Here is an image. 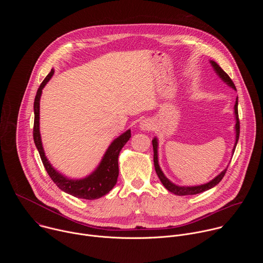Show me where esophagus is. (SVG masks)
I'll return each mask as SVG.
<instances>
[{"label":"esophagus","instance_id":"obj_1","mask_svg":"<svg viewBox=\"0 0 263 263\" xmlns=\"http://www.w3.org/2000/svg\"><path fill=\"white\" fill-rule=\"evenodd\" d=\"M140 129L143 131H149L153 129V123L149 120H143L140 123Z\"/></svg>","mask_w":263,"mask_h":263}]
</instances>
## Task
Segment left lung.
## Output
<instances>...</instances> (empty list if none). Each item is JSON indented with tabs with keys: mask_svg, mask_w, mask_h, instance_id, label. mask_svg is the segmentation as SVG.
Returning <instances> with one entry per match:
<instances>
[{
	"mask_svg": "<svg viewBox=\"0 0 263 263\" xmlns=\"http://www.w3.org/2000/svg\"><path fill=\"white\" fill-rule=\"evenodd\" d=\"M211 64H212V66L214 67V69H215V71L217 72L218 76L221 78V80L226 82L227 84H229L232 88H234V89L236 90V87H235V85H234L232 79L228 76V73H227L226 71H224V70H222L221 67H220L216 62L211 61ZM237 106H238V100L236 99V103H235V106H234L235 116H236V126H235V129H236V141H235L234 148H235V146H236V144H237V141H238V138H239V130H240V127H239V126H240V125H239V118H238V107H237ZM152 143H153V148H154V166H155V171H156V173H157V175H158V177H159L161 183L164 185L165 189H166L168 192H171V193H173V194H175V195H177V196L197 195V194L206 192V191L212 189V187H214L216 184H218V183L221 181V179L223 178L224 174H226V172H227V168H226L224 171H222L218 176H216L213 180H211L210 182H208V183H206V184L200 185V186H192V187H184V186L181 187V186H177V185L173 184V183L163 175V173L161 172V170H160V167H159L158 158H157V139L154 138V139L152 140ZM234 148H233V151H234Z\"/></svg>",
	"mask_w": 263,
	"mask_h": 263,
	"instance_id": "8db88e82",
	"label": "left lung"
}]
</instances>
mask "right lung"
<instances>
[{
  "mask_svg": "<svg viewBox=\"0 0 263 263\" xmlns=\"http://www.w3.org/2000/svg\"><path fill=\"white\" fill-rule=\"evenodd\" d=\"M54 70L52 69L40 85V88L37 89L35 96L33 126V138L35 145L37 149H39L40 156L47 173L61 191L80 199H99L108 194L117 184L119 176V155L122 147L131 137V131L128 130L110 144L101 164L90 176L82 180H69L67 178H64L62 175L56 172L54 167H52V165L46 158L40 133V100L42 96V90L47 82L51 79Z\"/></svg>",
  "mask_w": 263,
  "mask_h": 263,
  "instance_id": "add662e5",
  "label": "right lung"
}]
</instances>
